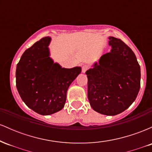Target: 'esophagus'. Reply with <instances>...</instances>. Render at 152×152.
I'll use <instances>...</instances> for the list:
<instances>
[{
	"label": "esophagus",
	"instance_id": "esophagus-1",
	"mask_svg": "<svg viewBox=\"0 0 152 152\" xmlns=\"http://www.w3.org/2000/svg\"><path fill=\"white\" fill-rule=\"evenodd\" d=\"M88 65H83V66H82V73H83V74H84L85 72H86V71L88 70Z\"/></svg>",
	"mask_w": 152,
	"mask_h": 152
}]
</instances>
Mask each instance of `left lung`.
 <instances>
[{
  "label": "left lung",
  "mask_w": 152,
  "mask_h": 152,
  "mask_svg": "<svg viewBox=\"0 0 152 152\" xmlns=\"http://www.w3.org/2000/svg\"><path fill=\"white\" fill-rule=\"evenodd\" d=\"M111 49L86 71L88 99L96 112L115 116L133 104L140 89L141 69L132 50L121 39L109 37Z\"/></svg>",
  "instance_id": "left-lung-1"
}]
</instances>
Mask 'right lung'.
<instances>
[{
  "label": "right lung",
  "mask_w": 152,
  "mask_h": 152,
  "mask_svg": "<svg viewBox=\"0 0 152 152\" xmlns=\"http://www.w3.org/2000/svg\"><path fill=\"white\" fill-rule=\"evenodd\" d=\"M51 38H41L23 53L16 66V87L26 106L41 115H50L65 105L71 83L81 74V66L62 68L50 57Z\"/></svg>",
  "instance_id": "right-lung-1"
}]
</instances>
